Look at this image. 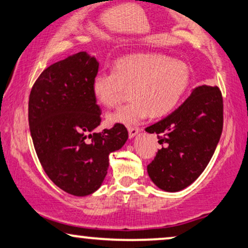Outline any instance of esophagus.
Returning <instances> with one entry per match:
<instances>
[{
    "label": "esophagus",
    "mask_w": 248,
    "mask_h": 248,
    "mask_svg": "<svg viewBox=\"0 0 248 248\" xmlns=\"http://www.w3.org/2000/svg\"><path fill=\"white\" fill-rule=\"evenodd\" d=\"M140 131H141V129H139V127H132V126H129V136L130 138H133L134 136H137Z\"/></svg>",
    "instance_id": "esophagus-1"
}]
</instances>
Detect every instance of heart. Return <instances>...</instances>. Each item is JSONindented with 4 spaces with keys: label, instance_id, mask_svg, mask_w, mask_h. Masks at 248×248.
I'll return each instance as SVG.
<instances>
[{
    "label": "heart",
    "instance_id": "obj_1",
    "mask_svg": "<svg viewBox=\"0 0 248 248\" xmlns=\"http://www.w3.org/2000/svg\"><path fill=\"white\" fill-rule=\"evenodd\" d=\"M189 85L185 63L161 54H134L118 60L114 72L99 73L92 82L96 101L116 107L129 95L133 99L109 114V123L138 124L151 114L161 117L176 108Z\"/></svg>",
    "mask_w": 248,
    "mask_h": 248
}]
</instances>
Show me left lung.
I'll return each instance as SVG.
<instances>
[{
	"mask_svg": "<svg viewBox=\"0 0 248 248\" xmlns=\"http://www.w3.org/2000/svg\"><path fill=\"white\" fill-rule=\"evenodd\" d=\"M223 130V99L217 86L194 88L172 114L151 126L156 133V156L147 166L152 182L167 192L191 185L208 166Z\"/></svg>",
	"mask_w": 248,
	"mask_h": 248,
	"instance_id": "left-lung-1",
	"label": "left lung"
}]
</instances>
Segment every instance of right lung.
I'll return each mask as SVG.
<instances>
[{
	"label": "right lung",
	"mask_w": 248,
	"mask_h": 248,
	"mask_svg": "<svg viewBox=\"0 0 248 248\" xmlns=\"http://www.w3.org/2000/svg\"><path fill=\"white\" fill-rule=\"evenodd\" d=\"M97 71L95 57L80 51L44 70L30 94V131L40 163L55 185L76 197L102 185L109 154L129 138L119 123L93 133L101 123L92 91Z\"/></svg>",
	"instance_id": "add662e5"
}]
</instances>
